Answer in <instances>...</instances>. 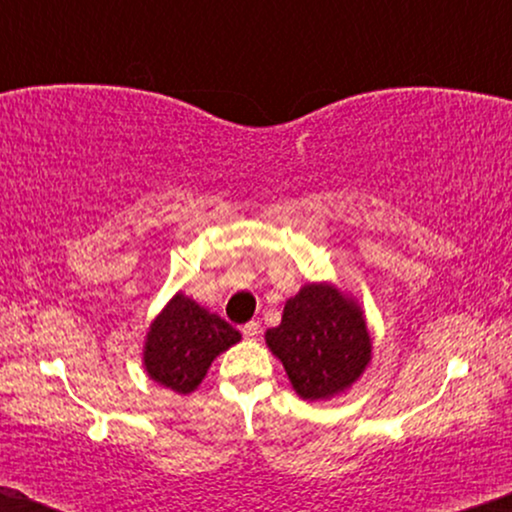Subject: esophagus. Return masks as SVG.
Returning <instances> with one entry per match:
<instances>
[{"label":"esophagus","instance_id":"1","mask_svg":"<svg viewBox=\"0 0 512 512\" xmlns=\"http://www.w3.org/2000/svg\"><path fill=\"white\" fill-rule=\"evenodd\" d=\"M242 333L247 340H256L261 335V326H258V321H249V324L242 326Z\"/></svg>","mask_w":512,"mask_h":512}]
</instances>
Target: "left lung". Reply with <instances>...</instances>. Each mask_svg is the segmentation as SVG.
<instances>
[{
  "label": "left lung",
  "mask_w": 512,
  "mask_h": 512,
  "mask_svg": "<svg viewBox=\"0 0 512 512\" xmlns=\"http://www.w3.org/2000/svg\"><path fill=\"white\" fill-rule=\"evenodd\" d=\"M265 345L282 361L303 401L345 394L373 359L361 305L331 282L300 286L286 300L282 324L265 331Z\"/></svg>",
  "instance_id": "8db88e82"
}]
</instances>
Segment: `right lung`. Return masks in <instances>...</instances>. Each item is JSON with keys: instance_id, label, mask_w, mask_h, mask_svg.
<instances>
[{"instance_id": "right-lung-1", "label": "right lung", "mask_w": 512, "mask_h": 512, "mask_svg": "<svg viewBox=\"0 0 512 512\" xmlns=\"http://www.w3.org/2000/svg\"><path fill=\"white\" fill-rule=\"evenodd\" d=\"M240 340V331L228 321L179 291L151 321L144 340V370L153 382L188 396L205 380L216 356Z\"/></svg>"}]
</instances>
